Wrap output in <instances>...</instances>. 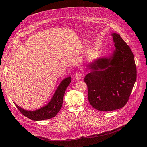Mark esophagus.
<instances>
[{"label": "esophagus", "instance_id": "1", "mask_svg": "<svg viewBox=\"0 0 147 147\" xmlns=\"http://www.w3.org/2000/svg\"><path fill=\"white\" fill-rule=\"evenodd\" d=\"M82 78V74L80 72H78L75 75V78L77 80H80Z\"/></svg>", "mask_w": 147, "mask_h": 147}]
</instances>
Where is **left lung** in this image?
I'll return each mask as SVG.
<instances>
[{"mask_svg": "<svg viewBox=\"0 0 147 147\" xmlns=\"http://www.w3.org/2000/svg\"><path fill=\"white\" fill-rule=\"evenodd\" d=\"M115 49L87 65L90 73L84 81L91 105L100 111H111L127 103L137 78L133 53L117 33L111 34Z\"/></svg>", "mask_w": 147, "mask_h": 147, "instance_id": "left-lung-1", "label": "left lung"}]
</instances>
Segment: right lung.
<instances>
[{"label": "right lung", "mask_w": 147, "mask_h": 147, "mask_svg": "<svg viewBox=\"0 0 147 147\" xmlns=\"http://www.w3.org/2000/svg\"><path fill=\"white\" fill-rule=\"evenodd\" d=\"M71 77H68L63 80L59 84L51 100L43 107L35 111H27L15 104L18 110L26 117L35 121H39L55 117L60 110L65 91L71 82Z\"/></svg>", "instance_id": "obj_1"}]
</instances>
